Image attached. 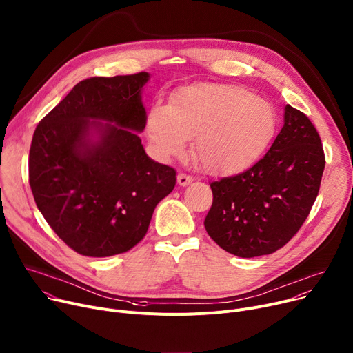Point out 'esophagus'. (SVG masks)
<instances>
[{"label": "esophagus", "instance_id": "obj_1", "mask_svg": "<svg viewBox=\"0 0 353 353\" xmlns=\"http://www.w3.org/2000/svg\"><path fill=\"white\" fill-rule=\"evenodd\" d=\"M176 179H178V183H179L181 186H186V185H189V183H191V182L194 181V178H192L191 175H188V174H183V172L178 174Z\"/></svg>", "mask_w": 353, "mask_h": 353}]
</instances>
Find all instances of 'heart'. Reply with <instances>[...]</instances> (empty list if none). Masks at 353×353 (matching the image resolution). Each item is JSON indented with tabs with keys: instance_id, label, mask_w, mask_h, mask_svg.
<instances>
[{
	"instance_id": "heart-1",
	"label": "heart",
	"mask_w": 353,
	"mask_h": 353,
	"mask_svg": "<svg viewBox=\"0 0 353 353\" xmlns=\"http://www.w3.org/2000/svg\"><path fill=\"white\" fill-rule=\"evenodd\" d=\"M277 112L252 92L199 83L174 93L170 107L154 105L148 137L165 158L183 154L194 139V155L210 175H236L253 167L273 140Z\"/></svg>"
}]
</instances>
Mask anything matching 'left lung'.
Here are the masks:
<instances>
[{
  "instance_id": "8db88e82",
  "label": "left lung",
  "mask_w": 353,
  "mask_h": 353,
  "mask_svg": "<svg viewBox=\"0 0 353 353\" xmlns=\"http://www.w3.org/2000/svg\"><path fill=\"white\" fill-rule=\"evenodd\" d=\"M284 110V125L261 159L210 183L213 202L205 229L239 257L271 254L287 245L319 192L325 168L319 134L303 112L290 104Z\"/></svg>"
}]
</instances>
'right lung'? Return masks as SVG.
Here are the masks:
<instances>
[{"mask_svg": "<svg viewBox=\"0 0 353 353\" xmlns=\"http://www.w3.org/2000/svg\"><path fill=\"white\" fill-rule=\"evenodd\" d=\"M148 77L85 79L35 128L28 164L35 203L82 256L108 257L139 245L155 206L175 186L176 171L152 161L135 132L147 123L141 89ZM92 129L97 142L88 137Z\"/></svg>", "mask_w": 353, "mask_h": 353, "instance_id": "obj_1", "label": "right lung"}]
</instances>
